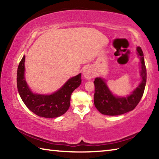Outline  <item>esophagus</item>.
<instances>
[{"label":"esophagus","instance_id":"34e87169","mask_svg":"<svg viewBox=\"0 0 159 159\" xmlns=\"http://www.w3.org/2000/svg\"><path fill=\"white\" fill-rule=\"evenodd\" d=\"M83 76H84L86 79H90L91 78H93L94 76L93 70L90 66H85V68L83 69Z\"/></svg>","mask_w":159,"mask_h":159}]
</instances>
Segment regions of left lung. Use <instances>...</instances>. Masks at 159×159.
Masks as SVG:
<instances>
[{"label": "left lung", "instance_id": "obj_1", "mask_svg": "<svg viewBox=\"0 0 159 159\" xmlns=\"http://www.w3.org/2000/svg\"><path fill=\"white\" fill-rule=\"evenodd\" d=\"M137 50L141 60L142 80L130 95L126 98H120L113 95L103 79L101 78H96L95 79L94 104L97 109L101 114L108 116L121 115L133 110L140 101L146 85L147 69L144 64L143 52L141 48L138 47Z\"/></svg>", "mask_w": 159, "mask_h": 159}]
</instances>
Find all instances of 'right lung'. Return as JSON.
<instances>
[{
	"label": "right lung",
	"instance_id": "1",
	"mask_svg": "<svg viewBox=\"0 0 159 159\" xmlns=\"http://www.w3.org/2000/svg\"><path fill=\"white\" fill-rule=\"evenodd\" d=\"M25 61L24 56L18 66L17 85L19 94L25 105L41 117L56 118L65 114L70 107L72 93L81 83V74L69 79L60 90L52 95L34 94L25 79Z\"/></svg>",
	"mask_w": 159,
	"mask_h": 159
}]
</instances>
